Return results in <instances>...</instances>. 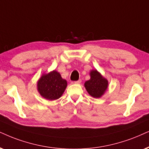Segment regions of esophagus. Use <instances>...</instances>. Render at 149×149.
<instances>
[{
    "label": "esophagus",
    "mask_w": 149,
    "mask_h": 149,
    "mask_svg": "<svg viewBox=\"0 0 149 149\" xmlns=\"http://www.w3.org/2000/svg\"><path fill=\"white\" fill-rule=\"evenodd\" d=\"M81 82H82V80H81L80 79V80H78V81H75L74 83H76V84H80Z\"/></svg>",
    "instance_id": "1"
}]
</instances>
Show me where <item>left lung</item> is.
Masks as SVG:
<instances>
[{
  "label": "left lung",
  "mask_w": 149,
  "mask_h": 149,
  "mask_svg": "<svg viewBox=\"0 0 149 149\" xmlns=\"http://www.w3.org/2000/svg\"><path fill=\"white\" fill-rule=\"evenodd\" d=\"M90 80L86 81L84 87L92 97L98 98L104 95L108 88L109 82L106 78L95 70H91L90 72Z\"/></svg>",
  "instance_id": "1"
}]
</instances>
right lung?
<instances>
[{
  "mask_svg": "<svg viewBox=\"0 0 149 149\" xmlns=\"http://www.w3.org/2000/svg\"><path fill=\"white\" fill-rule=\"evenodd\" d=\"M67 86V80L61 74L54 70L47 74H42L37 82L38 91L40 95L49 100L60 98Z\"/></svg>",
  "mask_w": 149,
  "mask_h": 149,
  "instance_id": "add662e5",
  "label": "right lung"
}]
</instances>
